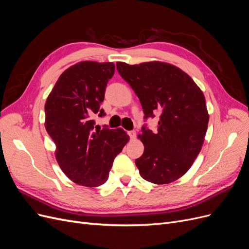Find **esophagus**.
Instances as JSON below:
<instances>
[{
	"mask_svg": "<svg viewBox=\"0 0 249 249\" xmlns=\"http://www.w3.org/2000/svg\"><path fill=\"white\" fill-rule=\"evenodd\" d=\"M127 134H129V136H130L131 139L136 138V132H135V131H129V132H127Z\"/></svg>",
	"mask_w": 249,
	"mask_h": 249,
	"instance_id": "obj_1",
	"label": "esophagus"
}]
</instances>
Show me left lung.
Instances as JSON below:
<instances>
[{
    "label": "left lung",
    "instance_id": "8db88e82",
    "mask_svg": "<svg viewBox=\"0 0 249 249\" xmlns=\"http://www.w3.org/2000/svg\"><path fill=\"white\" fill-rule=\"evenodd\" d=\"M116 67L138 96L144 119L159 114L156 131L144 124L139 135L144 145L135 161L140 176L154 184L171 183L189 170L201 149L209 123L205 96L175 65L117 62Z\"/></svg>",
    "mask_w": 249,
    "mask_h": 249
}]
</instances>
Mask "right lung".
Listing matches in <instances>:
<instances>
[{"label": "right lung", "mask_w": 249, "mask_h": 249, "mask_svg": "<svg viewBox=\"0 0 249 249\" xmlns=\"http://www.w3.org/2000/svg\"><path fill=\"white\" fill-rule=\"evenodd\" d=\"M114 71L111 62L74 64L59 77L44 106L57 162L78 185L96 187L106 182L115 157L130 139L123 129H101L93 119L106 115L100 105Z\"/></svg>", "instance_id": "right-lung-1"}]
</instances>
